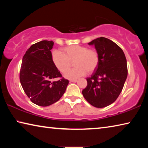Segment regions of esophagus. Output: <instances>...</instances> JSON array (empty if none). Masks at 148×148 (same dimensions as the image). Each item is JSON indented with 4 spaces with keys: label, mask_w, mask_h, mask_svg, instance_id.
<instances>
[{
    "label": "esophagus",
    "mask_w": 148,
    "mask_h": 148,
    "mask_svg": "<svg viewBox=\"0 0 148 148\" xmlns=\"http://www.w3.org/2000/svg\"><path fill=\"white\" fill-rule=\"evenodd\" d=\"M77 79H71V80H70V82H74V83H76V82H77Z\"/></svg>",
    "instance_id": "34e87169"
}]
</instances>
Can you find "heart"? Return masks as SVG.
I'll return each instance as SVG.
<instances>
[{
  "instance_id": "b5f03b06",
  "label": "heart",
  "mask_w": 148,
  "mask_h": 148,
  "mask_svg": "<svg viewBox=\"0 0 148 148\" xmlns=\"http://www.w3.org/2000/svg\"><path fill=\"white\" fill-rule=\"evenodd\" d=\"M51 59L55 66L60 72H65L64 77L76 79L85 76L87 71L92 72L96 69L99 62V55L94 49H88V47L79 45H72L62 48V52L55 50L51 53ZM73 60L76 67L69 70L71 62Z\"/></svg>"
}]
</instances>
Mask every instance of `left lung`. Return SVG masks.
<instances>
[{
	"mask_svg": "<svg viewBox=\"0 0 148 148\" xmlns=\"http://www.w3.org/2000/svg\"><path fill=\"white\" fill-rule=\"evenodd\" d=\"M99 55L98 66L83 91L84 98L96 108H104L117 99L127 77V59L121 47L113 41L100 37L88 43Z\"/></svg>",
	"mask_w": 148,
	"mask_h": 148,
	"instance_id": "8db88e82",
	"label": "left lung"
}]
</instances>
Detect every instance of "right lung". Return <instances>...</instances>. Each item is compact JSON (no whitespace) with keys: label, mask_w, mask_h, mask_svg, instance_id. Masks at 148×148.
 I'll return each mask as SVG.
<instances>
[{"label":"right lung","mask_w":148,"mask_h":148,"mask_svg":"<svg viewBox=\"0 0 148 148\" xmlns=\"http://www.w3.org/2000/svg\"><path fill=\"white\" fill-rule=\"evenodd\" d=\"M53 41L42 40L27 49L22 60L19 78L25 94L34 104L47 106L61 98L69 80L62 75L52 62Z\"/></svg>","instance_id":"obj_1"}]
</instances>
